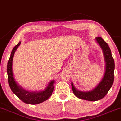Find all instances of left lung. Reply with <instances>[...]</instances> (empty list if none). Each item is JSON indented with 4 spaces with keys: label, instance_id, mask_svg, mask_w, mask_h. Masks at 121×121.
<instances>
[{
    "label": "left lung",
    "instance_id": "8db88e82",
    "mask_svg": "<svg viewBox=\"0 0 121 121\" xmlns=\"http://www.w3.org/2000/svg\"><path fill=\"white\" fill-rule=\"evenodd\" d=\"M96 40L103 49L106 63L105 72L103 79L95 89L86 92L78 91L72 83L73 92L75 95L81 99L88 101H97L103 99L108 92L114 82V61L109 47L101 37H97Z\"/></svg>",
    "mask_w": 121,
    "mask_h": 121
}]
</instances>
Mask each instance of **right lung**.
<instances>
[{
  "instance_id": "1",
  "label": "right lung",
  "mask_w": 121,
  "mask_h": 121,
  "mask_svg": "<svg viewBox=\"0 0 121 121\" xmlns=\"http://www.w3.org/2000/svg\"><path fill=\"white\" fill-rule=\"evenodd\" d=\"M21 44L20 42L16 46L14 47L12 51L11 56L8 60L7 64V74H8V82L10 88L12 92L14 93L21 101L26 104H29L32 105L38 104L41 103L43 101L48 99L51 96L52 93L54 89L55 81H52L48 84V86L44 91L40 92H29L20 88L17 83L14 81V79L12 72V61L14 53L15 52L18 47Z\"/></svg>"
}]
</instances>
